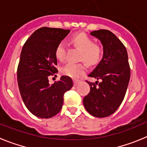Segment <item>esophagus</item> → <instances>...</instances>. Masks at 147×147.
I'll return each instance as SVG.
<instances>
[{"label": "esophagus", "instance_id": "obj_1", "mask_svg": "<svg viewBox=\"0 0 147 147\" xmlns=\"http://www.w3.org/2000/svg\"><path fill=\"white\" fill-rule=\"evenodd\" d=\"M80 80H74V85L75 86H76V85H77L78 84H79V83H80Z\"/></svg>", "mask_w": 147, "mask_h": 147}]
</instances>
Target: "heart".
<instances>
[{"label":"heart","instance_id":"b5f03b06","mask_svg":"<svg viewBox=\"0 0 147 147\" xmlns=\"http://www.w3.org/2000/svg\"><path fill=\"white\" fill-rule=\"evenodd\" d=\"M71 42L80 51L81 55L80 59L83 60L89 65L97 64L102 58V49L98 44L93 43L91 38L83 33H79L74 35L71 39ZM66 44L65 42H60L55 49V57L59 61L64 59L65 55ZM62 74L71 78H78L84 74L86 71L85 66L81 63H67L62 66L60 69Z\"/></svg>","mask_w":147,"mask_h":147}]
</instances>
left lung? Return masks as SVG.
I'll return each instance as SVG.
<instances>
[{
    "instance_id": "8db88e82",
    "label": "left lung",
    "mask_w": 147,
    "mask_h": 147,
    "mask_svg": "<svg viewBox=\"0 0 147 147\" xmlns=\"http://www.w3.org/2000/svg\"><path fill=\"white\" fill-rule=\"evenodd\" d=\"M90 34L102 42L103 57L88 75L97 81H86L90 90L84 97L83 105L90 115L105 118L114 113L123 102L130 79V67L125 46L113 32L99 29Z\"/></svg>"
}]
</instances>
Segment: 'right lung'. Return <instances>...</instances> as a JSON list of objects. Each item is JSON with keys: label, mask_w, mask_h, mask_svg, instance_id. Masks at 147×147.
Instances as JSON below:
<instances>
[{"label": "right lung", "mask_w": 147, "mask_h": 147, "mask_svg": "<svg viewBox=\"0 0 147 147\" xmlns=\"http://www.w3.org/2000/svg\"><path fill=\"white\" fill-rule=\"evenodd\" d=\"M69 32V29L42 27L22 49L17 73L18 87L26 107L38 118L57 115L62 107L65 93L73 87L71 78L67 76L53 85L49 82V78L57 76L58 72L56 48Z\"/></svg>", "instance_id": "obj_1"}]
</instances>
